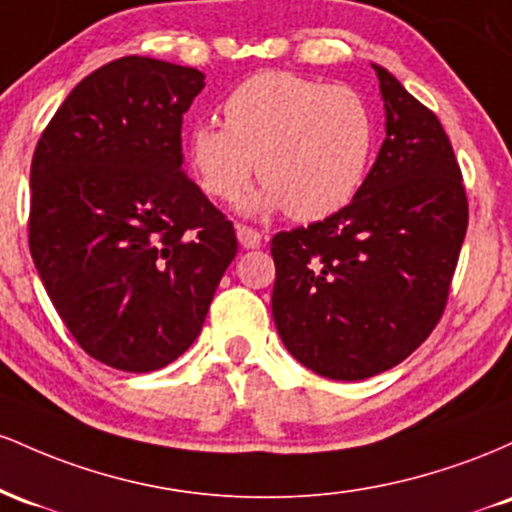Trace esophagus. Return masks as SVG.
<instances>
[{
  "label": "esophagus",
  "instance_id": "34e87169",
  "mask_svg": "<svg viewBox=\"0 0 512 512\" xmlns=\"http://www.w3.org/2000/svg\"><path fill=\"white\" fill-rule=\"evenodd\" d=\"M236 236H238V243L243 245L245 250H255L262 245V233L255 231V228H250V226H238Z\"/></svg>",
  "mask_w": 512,
  "mask_h": 512
}]
</instances>
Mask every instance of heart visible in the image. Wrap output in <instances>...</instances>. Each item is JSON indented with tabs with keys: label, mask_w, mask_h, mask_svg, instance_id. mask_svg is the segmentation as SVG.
<instances>
[{
	"label": "heart",
	"mask_w": 512,
	"mask_h": 512,
	"mask_svg": "<svg viewBox=\"0 0 512 512\" xmlns=\"http://www.w3.org/2000/svg\"><path fill=\"white\" fill-rule=\"evenodd\" d=\"M182 149L207 197L233 202L257 170L264 187L243 199V211L286 209L296 221H322L361 192L373 163L375 120L354 88L260 72L228 93L223 125L202 120L187 127Z\"/></svg>",
	"instance_id": "obj_1"
}]
</instances>
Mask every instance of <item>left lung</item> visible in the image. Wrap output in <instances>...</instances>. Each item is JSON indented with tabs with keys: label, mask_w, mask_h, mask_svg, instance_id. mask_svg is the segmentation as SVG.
Returning <instances> with one entry per match:
<instances>
[{
	"label": "left lung",
	"mask_w": 512,
	"mask_h": 512,
	"mask_svg": "<svg viewBox=\"0 0 512 512\" xmlns=\"http://www.w3.org/2000/svg\"><path fill=\"white\" fill-rule=\"evenodd\" d=\"M385 142L354 202L276 233L272 315L289 354L330 380H366L426 342L448 301L467 195L448 134L380 64Z\"/></svg>",
	"instance_id": "1"
}]
</instances>
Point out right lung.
<instances>
[{
	"label": "right lung",
	"mask_w": 512,
	"mask_h": 512,
	"mask_svg": "<svg viewBox=\"0 0 512 512\" xmlns=\"http://www.w3.org/2000/svg\"><path fill=\"white\" fill-rule=\"evenodd\" d=\"M199 69L122 57L64 98L35 146L28 243L52 305L105 366L149 373L190 349L238 252L182 168Z\"/></svg>",
	"instance_id": "obj_1"
}]
</instances>
